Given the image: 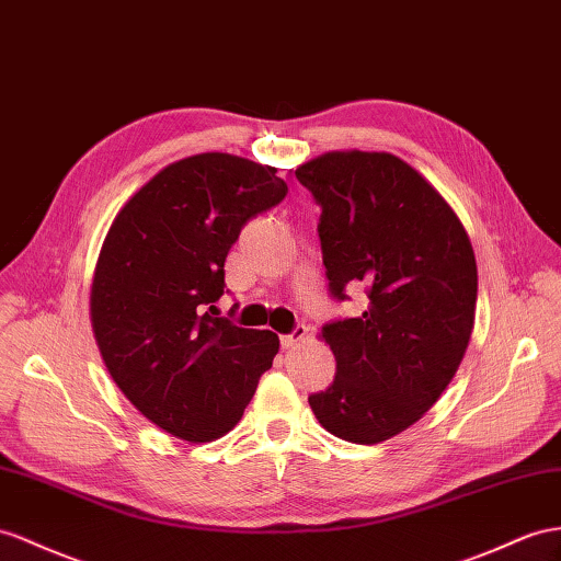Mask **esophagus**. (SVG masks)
<instances>
[{
	"instance_id": "1",
	"label": "esophagus",
	"mask_w": 561,
	"mask_h": 561,
	"mask_svg": "<svg viewBox=\"0 0 561 561\" xmlns=\"http://www.w3.org/2000/svg\"><path fill=\"white\" fill-rule=\"evenodd\" d=\"M308 336V327L306 324H296L289 334H284L279 341H282V348H294L298 346V343H304Z\"/></svg>"
}]
</instances>
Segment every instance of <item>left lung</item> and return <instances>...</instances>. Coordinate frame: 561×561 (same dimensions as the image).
<instances>
[{
  "label": "left lung",
  "mask_w": 561,
  "mask_h": 561,
  "mask_svg": "<svg viewBox=\"0 0 561 561\" xmlns=\"http://www.w3.org/2000/svg\"><path fill=\"white\" fill-rule=\"evenodd\" d=\"M322 208L329 296L363 286L360 318L322 327L336 377L308 403L343 440L371 445L436 403L462 363L477 310V257L462 222L393 153L332 151L296 168Z\"/></svg>",
  "instance_id": "8db88e82"
}]
</instances>
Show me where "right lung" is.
Masks as SVG:
<instances>
[{"label": "right lung", "instance_id": "right-lung-1", "mask_svg": "<svg viewBox=\"0 0 561 561\" xmlns=\"http://www.w3.org/2000/svg\"><path fill=\"white\" fill-rule=\"evenodd\" d=\"M275 172L229 153L182 158L127 201L99 253V351L125 398L182 440L232 431L279 351L277 334L215 308L241 227L289 192Z\"/></svg>", "mask_w": 561, "mask_h": 561}]
</instances>
